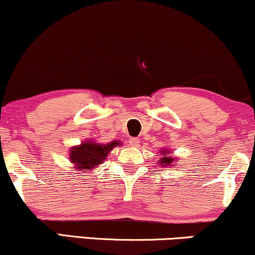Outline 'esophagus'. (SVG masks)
Wrapping results in <instances>:
<instances>
[{
    "mask_svg": "<svg viewBox=\"0 0 255 255\" xmlns=\"http://www.w3.org/2000/svg\"><path fill=\"white\" fill-rule=\"evenodd\" d=\"M128 143H130L131 146H133V148H137V146H139V139L137 138H131L130 140H128Z\"/></svg>",
    "mask_w": 255,
    "mask_h": 255,
    "instance_id": "1",
    "label": "esophagus"
}]
</instances>
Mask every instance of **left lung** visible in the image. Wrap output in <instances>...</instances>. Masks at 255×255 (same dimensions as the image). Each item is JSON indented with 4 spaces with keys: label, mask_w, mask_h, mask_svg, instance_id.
Instances as JSON below:
<instances>
[{
    "label": "left lung",
    "mask_w": 255,
    "mask_h": 255,
    "mask_svg": "<svg viewBox=\"0 0 255 255\" xmlns=\"http://www.w3.org/2000/svg\"><path fill=\"white\" fill-rule=\"evenodd\" d=\"M161 156L160 160H158V163L161 164L162 167H167L170 166L173 162L175 161V157L172 155V151L169 149H163V150H160Z\"/></svg>",
    "instance_id": "1"
}]
</instances>
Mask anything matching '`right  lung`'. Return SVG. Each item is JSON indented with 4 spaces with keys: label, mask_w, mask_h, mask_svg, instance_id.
Segmentation results:
<instances>
[{
    "label": "right lung",
    "mask_w": 255,
    "mask_h": 255,
    "mask_svg": "<svg viewBox=\"0 0 255 255\" xmlns=\"http://www.w3.org/2000/svg\"><path fill=\"white\" fill-rule=\"evenodd\" d=\"M117 145H121L119 140H112L107 144L87 140L70 149L69 160L75 164L77 170H93L106 160L110 151Z\"/></svg>",
    "instance_id": "right-lung-1"
}]
</instances>
